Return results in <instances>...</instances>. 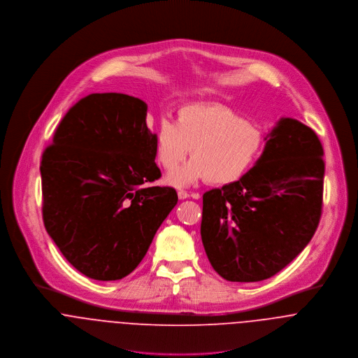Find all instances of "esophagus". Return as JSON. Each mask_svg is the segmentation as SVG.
I'll use <instances>...</instances> for the list:
<instances>
[{
  "mask_svg": "<svg viewBox=\"0 0 358 358\" xmlns=\"http://www.w3.org/2000/svg\"><path fill=\"white\" fill-rule=\"evenodd\" d=\"M189 196H192L194 199H198V194H192V195H189L187 191H178V198L181 199V200H184V199H188Z\"/></svg>",
  "mask_w": 358,
  "mask_h": 358,
  "instance_id": "obj_1",
  "label": "esophagus"
}]
</instances>
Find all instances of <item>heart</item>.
<instances>
[{"label": "heart", "instance_id": "obj_1", "mask_svg": "<svg viewBox=\"0 0 358 358\" xmlns=\"http://www.w3.org/2000/svg\"><path fill=\"white\" fill-rule=\"evenodd\" d=\"M262 148V129L222 104L185 106L176 122H160L155 137V157L167 171L191 152L192 159L166 180L178 188L201 180L211 185L234 184L254 166Z\"/></svg>", "mask_w": 358, "mask_h": 358}]
</instances>
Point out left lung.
I'll return each mask as SVG.
<instances>
[{"label": "left lung", "mask_w": 358, "mask_h": 358, "mask_svg": "<svg viewBox=\"0 0 358 358\" xmlns=\"http://www.w3.org/2000/svg\"><path fill=\"white\" fill-rule=\"evenodd\" d=\"M238 181L203 195L201 241L214 271L228 281L275 276L312 240L322 210L325 163L317 134L281 118Z\"/></svg>", "instance_id": "left-lung-1"}]
</instances>
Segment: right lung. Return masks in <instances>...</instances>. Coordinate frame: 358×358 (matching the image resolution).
Instances as JSON below:
<instances>
[{"label": "right lung", "mask_w": 358, "mask_h": 358, "mask_svg": "<svg viewBox=\"0 0 358 358\" xmlns=\"http://www.w3.org/2000/svg\"><path fill=\"white\" fill-rule=\"evenodd\" d=\"M147 104L122 93H92L60 120L41 160L42 218L82 275L120 280L147 254L177 204L160 178Z\"/></svg>", "instance_id": "add662e5"}]
</instances>
